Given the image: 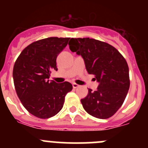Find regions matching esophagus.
<instances>
[{
	"label": "esophagus",
	"instance_id": "34e87169",
	"mask_svg": "<svg viewBox=\"0 0 148 148\" xmlns=\"http://www.w3.org/2000/svg\"><path fill=\"white\" fill-rule=\"evenodd\" d=\"M72 86H73V88H74V89H77V87H79V85H78L77 84H76V83H73Z\"/></svg>",
	"mask_w": 148,
	"mask_h": 148
}]
</instances>
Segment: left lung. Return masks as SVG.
I'll return each mask as SVG.
<instances>
[{"instance_id":"left-lung-1","label":"left lung","mask_w":148,"mask_h":148,"mask_svg":"<svg viewBox=\"0 0 148 148\" xmlns=\"http://www.w3.org/2000/svg\"><path fill=\"white\" fill-rule=\"evenodd\" d=\"M70 50L81 55L86 71L95 76L99 86L81 99L85 111L93 117L107 119L120 108L130 88L129 68L125 58L107 43L89 38H71Z\"/></svg>"}]
</instances>
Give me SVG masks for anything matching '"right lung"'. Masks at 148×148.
Wrapping results in <instances>:
<instances>
[{
  "instance_id": "obj_1",
  "label": "right lung",
  "mask_w": 148,
  "mask_h": 148,
  "mask_svg": "<svg viewBox=\"0 0 148 148\" xmlns=\"http://www.w3.org/2000/svg\"><path fill=\"white\" fill-rule=\"evenodd\" d=\"M70 38L50 37L25 48L15 62L13 77L19 99L28 112L41 119L56 115L62 109L65 96L72 89L68 82L49 81L56 70V57Z\"/></svg>"
}]
</instances>
